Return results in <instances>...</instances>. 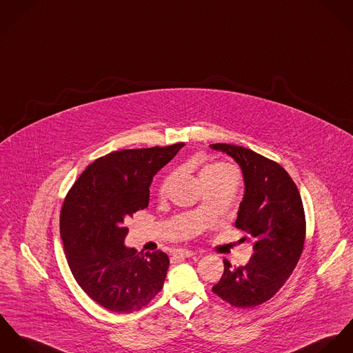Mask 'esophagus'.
<instances>
[{"mask_svg": "<svg viewBox=\"0 0 353 353\" xmlns=\"http://www.w3.org/2000/svg\"><path fill=\"white\" fill-rule=\"evenodd\" d=\"M173 256L176 259H188V257L195 256V252L194 250H187V249H177V250H174Z\"/></svg>", "mask_w": 353, "mask_h": 353, "instance_id": "esophagus-1", "label": "esophagus"}]
</instances>
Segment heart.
<instances>
[{
	"mask_svg": "<svg viewBox=\"0 0 353 353\" xmlns=\"http://www.w3.org/2000/svg\"><path fill=\"white\" fill-rule=\"evenodd\" d=\"M174 179V173H169L168 176H165L159 184V194L165 195L170 183ZM200 179L204 183H210V181H219V180H229V179H235L236 180V172L234 168H232L228 163L223 162H212L205 165L201 172H200Z\"/></svg>",
	"mask_w": 353,
	"mask_h": 353,
	"instance_id": "obj_1",
	"label": "heart"
}]
</instances>
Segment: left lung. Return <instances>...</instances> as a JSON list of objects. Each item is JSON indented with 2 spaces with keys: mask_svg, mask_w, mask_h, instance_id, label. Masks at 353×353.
<instances>
[{
  "mask_svg": "<svg viewBox=\"0 0 353 353\" xmlns=\"http://www.w3.org/2000/svg\"><path fill=\"white\" fill-rule=\"evenodd\" d=\"M210 148L230 156L242 170L245 195L235 228L254 242L246 265L232 268L223 260L225 272L212 291L235 307H254L274 296L299 261L306 238L303 203L295 183L277 162L235 145Z\"/></svg>",
  "mask_w": 353,
  "mask_h": 353,
  "instance_id": "8db88e82",
  "label": "left lung"
}]
</instances>
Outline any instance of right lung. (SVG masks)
<instances>
[{
    "instance_id": "1",
    "label": "right lung",
    "mask_w": 353,
    "mask_h": 353,
    "mask_svg": "<svg viewBox=\"0 0 353 353\" xmlns=\"http://www.w3.org/2000/svg\"><path fill=\"white\" fill-rule=\"evenodd\" d=\"M184 143L130 149L97 158L79 176L61 210V238L79 287L115 313L145 307L161 291L166 253L124 245V222L149 205L153 176Z\"/></svg>"
}]
</instances>
